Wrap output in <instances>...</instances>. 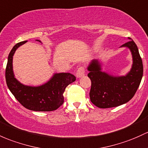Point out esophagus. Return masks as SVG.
I'll return each instance as SVG.
<instances>
[{"mask_svg": "<svg viewBox=\"0 0 148 148\" xmlns=\"http://www.w3.org/2000/svg\"><path fill=\"white\" fill-rule=\"evenodd\" d=\"M85 68L84 66H80L77 68V73H76V75H77V77H81L82 76L85 75Z\"/></svg>", "mask_w": 148, "mask_h": 148, "instance_id": "obj_1", "label": "esophagus"}]
</instances>
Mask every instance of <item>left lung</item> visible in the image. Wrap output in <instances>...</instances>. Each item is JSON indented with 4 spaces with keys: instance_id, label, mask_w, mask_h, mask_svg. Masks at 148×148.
Instances as JSON below:
<instances>
[{
    "instance_id": "8db88e82",
    "label": "left lung",
    "mask_w": 148,
    "mask_h": 148,
    "mask_svg": "<svg viewBox=\"0 0 148 148\" xmlns=\"http://www.w3.org/2000/svg\"><path fill=\"white\" fill-rule=\"evenodd\" d=\"M121 47L129 48L133 56L132 68L125 76L114 77L101 72L97 60H93L87 68L90 71L87 76L91 80L90 100L99 108L116 107L128 102L133 97L140 84L143 66L137 45L130 40Z\"/></svg>"
}]
</instances>
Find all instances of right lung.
I'll list each match as a JSON object with an SVG mask.
<instances>
[{
  "mask_svg": "<svg viewBox=\"0 0 148 148\" xmlns=\"http://www.w3.org/2000/svg\"><path fill=\"white\" fill-rule=\"evenodd\" d=\"M26 42L17 43L9 53L5 68L8 87L17 101L26 109L35 112L56 110L64 102L63 92L66 87L75 80V77L71 73H62L55 74L48 82L42 86L30 87L20 83L14 77L12 56L16 49Z\"/></svg>",
  "mask_w": 148,
  "mask_h": 148,
  "instance_id": "right-lung-1",
  "label": "right lung"
}]
</instances>
